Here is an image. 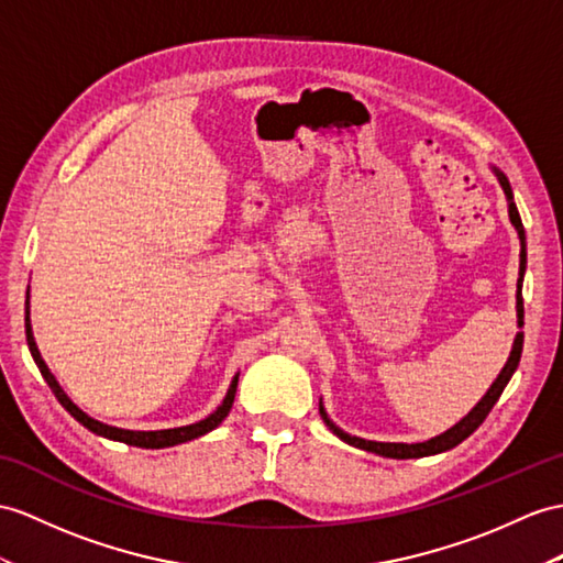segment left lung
<instances>
[{
  "instance_id": "1",
  "label": "left lung",
  "mask_w": 563,
  "mask_h": 563,
  "mask_svg": "<svg viewBox=\"0 0 563 563\" xmlns=\"http://www.w3.org/2000/svg\"><path fill=\"white\" fill-rule=\"evenodd\" d=\"M499 184L504 188L506 194V202H509V219L511 224L516 227L518 231V239H520V269H518V284H516V314H518V327H523V274H526V231H523V222H520V214H518V208L514 202V190H511V184L509 178H506L499 169H495ZM520 353H523V332H518L516 339H514V349H511V355L509 361H506V365L501 367L499 377L492 382V387L487 389V394L483 396V399L477 401V406L471 410L468 416H465L463 420H459L454 428L442 432L440 437H432V440L428 442H418V444H396V442H369V440H361V437H351L349 432L339 430L336 424L327 418L324 413V406L320 401V416L322 420L327 422V428L332 430L339 440H344L346 444L355 446V449H363V451H373V454H379V456H387V459H422V456H432V454H442V451H449L454 449L456 444H461L465 437H471L479 424H483V420L489 416L492 406H495L499 401V396L504 391V387L509 385L511 375L516 373V367L520 363Z\"/></svg>"
}]
</instances>
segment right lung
Returning a JSON list of instances; mask_svg holds the SVG:
<instances>
[{"label":"right lung","mask_w":563,"mask_h":563,"mask_svg":"<svg viewBox=\"0 0 563 563\" xmlns=\"http://www.w3.org/2000/svg\"><path fill=\"white\" fill-rule=\"evenodd\" d=\"M31 289V286H29ZM29 298H25V339H29V349H31V355L35 365L40 367V375L45 377V382L49 385L52 394L57 396V401L71 413L84 428H88L90 432L104 437V440H114V442H123L129 446H141V449H164V446H174V444H184V442H190V440H198V437L208 434L210 430H214L219 422H222L227 416L231 406H234V396H236V387H239V375H234V379H231L229 385V391L224 396V401L217 406L214 413H210L205 420L200 422H194V424H184V428H174V430H150V432H141V430H121V428H112V424H104L100 420L90 418L88 413H84L68 396L64 394V389L59 387L57 377H54L49 373V367L45 365L43 355H40L37 351V344L33 339V327H31V310H29Z\"/></svg>","instance_id":"right-lung-1"}]
</instances>
